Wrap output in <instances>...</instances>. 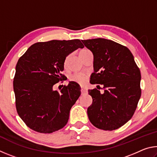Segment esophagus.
I'll list each match as a JSON object with an SVG mask.
<instances>
[{
  "instance_id": "1",
  "label": "esophagus",
  "mask_w": 157,
  "mask_h": 157,
  "mask_svg": "<svg viewBox=\"0 0 157 157\" xmlns=\"http://www.w3.org/2000/svg\"><path fill=\"white\" fill-rule=\"evenodd\" d=\"M81 93L82 94H86V93H87V89L85 87H81Z\"/></svg>"
}]
</instances>
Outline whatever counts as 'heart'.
Segmentation results:
<instances>
[{
    "label": "heart",
    "instance_id": "1",
    "mask_svg": "<svg viewBox=\"0 0 157 157\" xmlns=\"http://www.w3.org/2000/svg\"><path fill=\"white\" fill-rule=\"evenodd\" d=\"M87 51H89L88 50L86 49H83L80 50V52H79V55H81L82 54H83V53L86 52ZM68 56L66 57L64 59V62H63V64L64 66H66V63L68 62ZM87 78H88V76L86 74L84 73H75V74H73V75H71L70 77V80L71 82H76V83H78L80 85H84L86 84V82H87Z\"/></svg>",
    "mask_w": 157,
    "mask_h": 157
}]
</instances>
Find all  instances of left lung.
<instances>
[{
  "label": "left lung",
  "mask_w": 157,
  "mask_h": 157,
  "mask_svg": "<svg viewBox=\"0 0 157 157\" xmlns=\"http://www.w3.org/2000/svg\"><path fill=\"white\" fill-rule=\"evenodd\" d=\"M82 41L94 54L90 82L102 84L104 90L103 94L96 88L89 91L93 98L87 109L89 121L100 129L120 128L132 118L141 95L139 68L126 46L102 38Z\"/></svg>",
  "instance_id": "left-lung-1"
}]
</instances>
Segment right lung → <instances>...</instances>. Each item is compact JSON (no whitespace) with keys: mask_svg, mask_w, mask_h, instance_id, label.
<instances>
[{"mask_svg":"<svg viewBox=\"0 0 157 157\" xmlns=\"http://www.w3.org/2000/svg\"><path fill=\"white\" fill-rule=\"evenodd\" d=\"M79 48H84L79 39L37 42L19 58L13 81L16 109L29 128L50 134L67 124L81 88L74 82L60 92L52 87L64 80L65 58Z\"/></svg>","mask_w":157,"mask_h":157,"instance_id":"right-lung-1","label":"right lung"}]
</instances>
